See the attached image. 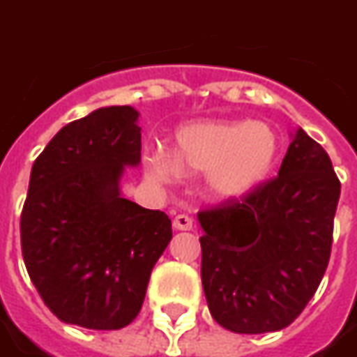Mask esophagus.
Here are the masks:
<instances>
[{
    "mask_svg": "<svg viewBox=\"0 0 357 357\" xmlns=\"http://www.w3.org/2000/svg\"><path fill=\"white\" fill-rule=\"evenodd\" d=\"M174 228L176 230H193V218L189 214H178L174 218Z\"/></svg>",
    "mask_w": 357,
    "mask_h": 357,
    "instance_id": "1",
    "label": "esophagus"
}]
</instances>
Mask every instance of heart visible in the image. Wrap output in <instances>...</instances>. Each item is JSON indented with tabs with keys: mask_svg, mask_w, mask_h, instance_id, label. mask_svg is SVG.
<instances>
[{
	"mask_svg": "<svg viewBox=\"0 0 357 357\" xmlns=\"http://www.w3.org/2000/svg\"><path fill=\"white\" fill-rule=\"evenodd\" d=\"M172 160L166 153L144 158V172L154 181H168L179 168L204 172L206 187L216 199L236 201L255 193L273 174L278 158V139L261 121H195L187 123L172 141Z\"/></svg>",
	"mask_w": 357,
	"mask_h": 357,
	"instance_id": "1",
	"label": "heart"
}]
</instances>
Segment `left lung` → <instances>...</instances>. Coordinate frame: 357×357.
Listing matches in <instances>:
<instances>
[{"label":"left lung","instance_id":"obj_1","mask_svg":"<svg viewBox=\"0 0 357 357\" xmlns=\"http://www.w3.org/2000/svg\"><path fill=\"white\" fill-rule=\"evenodd\" d=\"M338 197L328 154L298 129L276 178L197 214L201 280L218 325L261 335L300 317L331 259Z\"/></svg>","mask_w":357,"mask_h":357}]
</instances>
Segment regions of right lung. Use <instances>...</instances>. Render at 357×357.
I'll list each match as a JSON object with an SVG mask.
<instances>
[{
	"mask_svg": "<svg viewBox=\"0 0 357 357\" xmlns=\"http://www.w3.org/2000/svg\"><path fill=\"white\" fill-rule=\"evenodd\" d=\"M135 108L109 106L59 129L32 164L21 214L22 259L59 321L118 331L143 307L172 220L119 195L141 162Z\"/></svg>",
	"mask_w": 357,
	"mask_h": 357,
	"instance_id": "right-lung-1",
	"label": "right lung"
}]
</instances>
